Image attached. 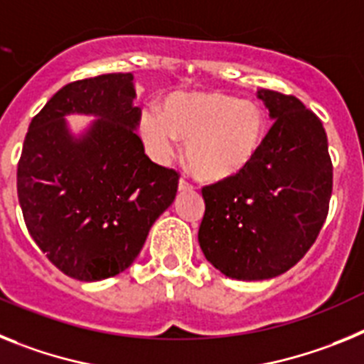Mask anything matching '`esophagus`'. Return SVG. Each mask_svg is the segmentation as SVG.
I'll return each instance as SVG.
<instances>
[{
    "label": "esophagus",
    "mask_w": 364,
    "mask_h": 364,
    "mask_svg": "<svg viewBox=\"0 0 364 364\" xmlns=\"http://www.w3.org/2000/svg\"><path fill=\"white\" fill-rule=\"evenodd\" d=\"M192 188H194V186H192L191 183L186 181L185 178L179 179V191H181V192H186V191H192Z\"/></svg>",
    "instance_id": "1"
}]
</instances>
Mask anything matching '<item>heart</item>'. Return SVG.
Masks as SVG:
<instances>
[{
  "mask_svg": "<svg viewBox=\"0 0 364 364\" xmlns=\"http://www.w3.org/2000/svg\"><path fill=\"white\" fill-rule=\"evenodd\" d=\"M139 129L157 159L173 156L178 137L186 143V164L198 178L223 181L257 159L267 139V119L257 102L218 91H194L168 97L163 115L144 109Z\"/></svg>",
  "mask_w": 364,
  "mask_h": 364,
  "instance_id": "obj_1",
  "label": "heart"
}]
</instances>
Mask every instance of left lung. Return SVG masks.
<instances>
[{
	"instance_id": "8db88e82",
	"label": "left lung",
	"mask_w": 364,
	"mask_h": 364,
	"mask_svg": "<svg viewBox=\"0 0 364 364\" xmlns=\"http://www.w3.org/2000/svg\"><path fill=\"white\" fill-rule=\"evenodd\" d=\"M273 126L257 159L235 178L203 186L200 247L236 280L286 273L321 232L333 166L321 119L293 95L258 90Z\"/></svg>"
}]
</instances>
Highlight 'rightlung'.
Wrapping results in <instances>:
<instances>
[{
	"mask_svg": "<svg viewBox=\"0 0 364 364\" xmlns=\"http://www.w3.org/2000/svg\"><path fill=\"white\" fill-rule=\"evenodd\" d=\"M132 73L71 82L31 121L18 163L29 235L68 277L97 282L128 269L154 221L172 205L179 173L144 154ZM93 114L78 138L65 115Z\"/></svg>",
	"mask_w": 364,
	"mask_h": 364,
	"instance_id": "obj_1",
	"label": "right lung"
}]
</instances>
